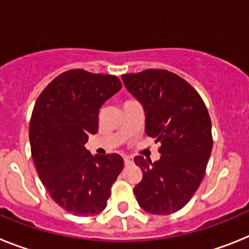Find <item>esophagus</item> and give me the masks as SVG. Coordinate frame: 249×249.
<instances>
[{
	"instance_id": "34e87169",
	"label": "esophagus",
	"mask_w": 249,
	"mask_h": 249,
	"mask_svg": "<svg viewBox=\"0 0 249 249\" xmlns=\"http://www.w3.org/2000/svg\"><path fill=\"white\" fill-rule=\"evenodd\" d=\"M124 163L125 165H129V164L133 163V158L129 157V155H124Z\"/></svg>"
}]
</instances>
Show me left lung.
<instances>
[{
  "label": "left lung",
  "mask_w": 249,
  "mask_h": 249,
  "mask_svg": "<svg viewBox=\"0 0 249 249\" xmlns=\"http://www.w3.org/2000/svg\"><path fill=\"white\" fill-rule=\"evenodd\" d=\"M122 79L144 107L146 135L161 144L160 159L154 163L134 158L142 172L134 194L150 214L176 213L196 192L211 157L208 110L193 86L170 71L149 69Z\"/></svg>",
  "instance_id": "1"
}]
</instances>
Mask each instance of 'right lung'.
<instances>
[{
	"label": "right lung",
	"instance_id": "1",
	"mask_svg": "<svg viewBox=\"0 0 249 249\" xmlns=\"http://www.w3.org/2000/svg\"><path fill=\"white\" fill-rule=\"evenodd\" d=\"M120 89L116 76L76 69L55 77L35 104L32 159L51 198L69 213L103 212L123 170L119 154L91 155L85 148L89 135L98 133L99 110Z\"/></svg>",
	"mask_w": 249,
	"mask_h": 249
}]
</instances>
